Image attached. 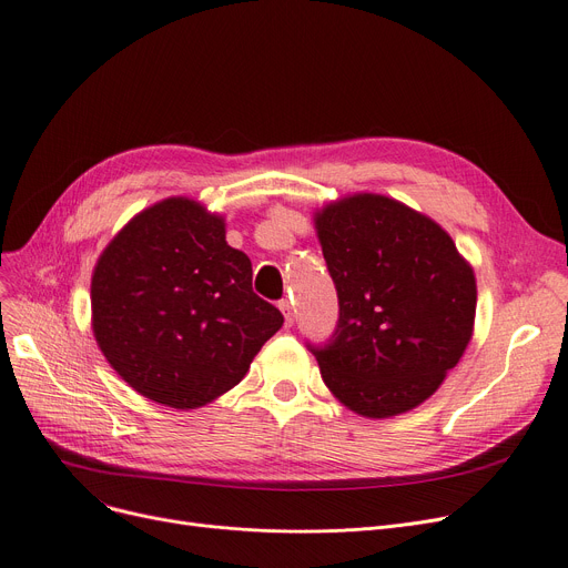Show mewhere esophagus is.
<instances>
[{
    "label": "esophagus",
    "instance_id": "34e87169",
    "mask_svg": "<svg viewBox=\"0 0 568 568\" xmlns=\"http://www.w3.org/2000/svg\"><path fill=\"white\" fill-rule=\"evenodd\" d=\"M278 308H281L283 315H285V326H292V324H294V308H292V302L283 300V302L278 304Z\"/></svg>",
    "mask_w": 568,
    "mask_h": 568
}]
</instances>
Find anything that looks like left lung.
<instances>
[{"label":"left lung","mask_w":568,"mask_h":568,"mask_svg":"<svg viewBox=\"0 0 568 568\" xmlns=\"http://www.w3.org/2000/svg\"><path fill=\"white\" fill-rule=\"evenodd\" d=\"M315 227L338 294L334 334L306 343L324 384L371 419L424 403L471 338V266L435 221L384 195L324 206Z\"/></svg>","instance_id":"1"}]
</instances>
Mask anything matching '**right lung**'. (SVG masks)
I'll use <instances>...</instances> for the list:
<instances>
[{"label":"right lung","instance_id":"obj_1","mask_svg":"<svg viewBox=\"0 0 568 568\" xmlns=\"http://www.w3.org/2000/svg\"><path fill=\"white\" fill-rule=\"evenodd\" d=\"M94 336L110 366L149 400L193 409L244 379L283 324L253 292L248 255L221 216L186 197L140 212L99 257Z\"/></svg>","mask_w":568,"mask_h":568}]
</instances>
